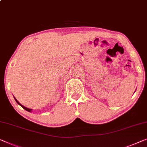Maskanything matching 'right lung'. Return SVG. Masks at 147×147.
<instances>
[{"label": "right lung", "mask_w": 147, "mask_h": 147, "mask_svg": "<svg viewBox=\"0 0 147 147\" xmlns=\"http://www.w3.org/2000/svg\"><path fill=\"white\" fill-rule=\"evenodd\" d=\"M14 99H15V100H16V102L18 103V104L20 105V106L21 107H22V108H23L24 109H26V111H32V109H29V108H26V107H24V106H22V104H20V103L17 101V100L16 99V98H14Z\"/></svg>", "instance_id": "right-lung-1"}]
</instances>
